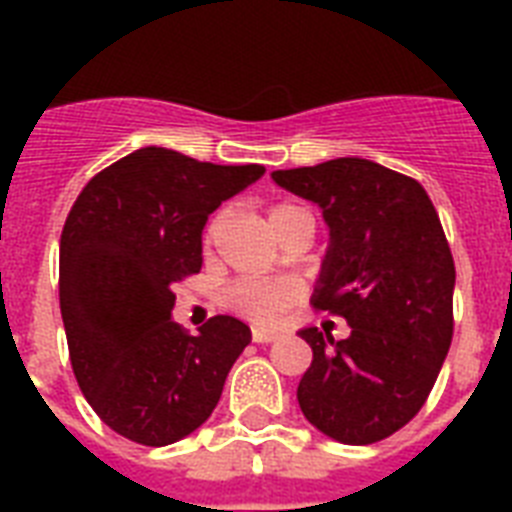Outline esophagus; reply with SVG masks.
Wrapping results in <instances>:
<instances>
[{
    "mask_svg": "<svg viewBox=\"0 0 512 512\" xmlns=\"http://www.w3.org/2000/svg\"><path fill=\"white\" fill-rule=\"evenodd\" d=\"M252 340H255V342H273V340H279V335H276V332H271V329L255 327V329H252Z\"/></svg>",
    "mask_w": 512,
    "mask_h": 512,
    "instance_id": "1",
    "label": "esophagus"
}]
</instances>
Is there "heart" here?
I'll list each match as a JSON object with an SVG mask.
<instances>
[{"label": "heart", "instance_id": "obj_1", "mask_svg": "<svg viewBox=\"0 0 512 512\" xmlns=\"http://www.w3.org/2000/svg\"><path fill=\"white\" fill-rule=\"evenodd\" d=\"M295 212H303L295 204H276L268 212V223L276 231L287 217ZM223 215H215L209 220L207 231H204V244H212L220 231ZM300 297V287L292 279H257V281H236L233 287L225 289L223 303L228 311H233L241 319L257 321V324H273L281 319V313L292 308Z\"/></svg>", "mask_w": 512, "mask_h": 512}]
</instances>
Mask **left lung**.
<instances>
[{
	"instance_id": "obj_1",
	"label": "left lung",
	"mask_w": 512,
	"mask_h": 512,
	"mask_svg": "<svg viewBox=\"0 0 512 512\" xmlns=\"http://www.w3.org/2000/svg\"><path fill=\"white\" fill-rule=\"evenodd\" d=\"M271 177L321 209L311 303L350 324L345 340L297 332L313 350L300 409L332 441H382L420 412L452 345L454 260L436 207L417 180L358 156Z\"/></svg>"
}]
</instances>
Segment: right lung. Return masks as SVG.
I'll return each mask as SVG.
<instances>
[{
  "instance_id": "right-lung-1",
  "label": "right lung",
  "mask_w": 512,
  "mask_h": 512,
  "mask_svg": "<svg viewBox=\"0 0 512 512\" xmlns=\"http://www.w3.org/2000/svg\"><path fill=\"white\" fill-rule=\"evenodd\" d=\"M263 175V164L148 146L98 172L74 201L60 236V313L76 382L119 436L175 444L220 401L252 332L215 316L185 335L172 321V287L199 273L209 215Z\"/></svg>"
}]
</instances>
